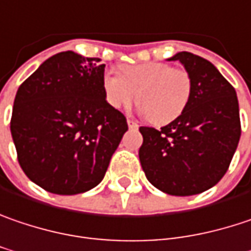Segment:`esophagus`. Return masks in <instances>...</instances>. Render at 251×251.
I'll return each instance as SVG.
<instances>
[{
	"label": "esophagus",
	"instance_id": "esophagus-1",
	"mask_svg": "<svg viewBox=\"0 0 251 251\" xmlns=\"http://www.w3.org/2000/svg\"><path fill=\"white\" fill-rule=\"evenodd\" d=\"M127 126H129V129H136V127H138V124H136L133 119H127Z\"/></svg>",
	"mask_w": 251,
	"mask_h": 251
}]
</instances>
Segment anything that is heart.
Masks as SVG:
<instances>
[{"instance_id": "b5f03b06", "label": "heart", "mask_w": 251, "mask_h": 251, "mask_svg": "<svg viewBox=\"0 0 251 251\" xmlns=\"http://www.w3.org/2000/svg\"><path fill=\"white\" fill-rule=\"evenodd\" d=\"M102 88L108 103L115 109L138 105L155 125H166L179 118L192 96V78L182 68L165 62H145L122 67L119 75L105 72Z\"/></svg>"}]
</instances>
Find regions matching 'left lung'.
Listing matches in <instances>:
<instances>
[{
    "label": "left lung",
    "instance_id": "obj_1",
    "mask_svg": "<svg viewBox=\"0 0 251 251\" xmlns=\"http://www.w3.org/2000/svg\"><path fill=\"white\" fill-rule=\"evenodd\" d=\"M182 62L192 78V96L183 113L159 130L140 126L142 169L148 180L172 196L201 193L225 176L242 135L234 88L212 62L190 52Z\"/></svg>",
    "mask_w": 251,
    "mask_h": 251
}]
</instances>
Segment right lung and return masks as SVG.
<instances>
[{
    "instance_id": "1",
    "label": "right lung",
    "mask_w": 251,
    "mask_h": 251,
    "mask_svg": "<svg viewBox=\"0 0 251 251\" xmlns=\"http://www.w3.org/2000/svg\"><path fill=\"white\" fill-rule=\"evenodd\" d=\"M72 51L48 58L17 91L11 135L24 173L55 195H78L102 182L127 130L106 102L105 64Z\"/></svg>"
}]
</instances>
